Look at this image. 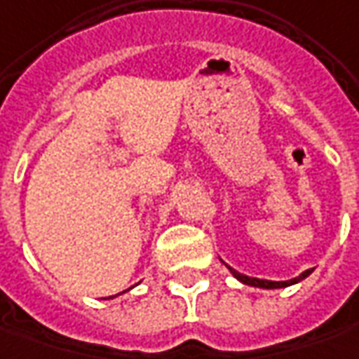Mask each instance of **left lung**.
<instances>
[{
  "label": "left lung",
  "mask_w": 359,
  "mask_h": 359,
  "mask_svg": "<svg viewBox=\"0 0 359 359\" xmlns=\"http://www.w3.org/2000/svg\"><path fill=\"white\" fill-rule=\"evenodd\" d=\"M229 266V264H226ZM230 274L234 276L236 280H241L242 284H246V286H256V288H266V290H272V288H286V286H292V284H298L300 280H304L306 276H310L312 274V270L314 268H310V270H306V272H302L300 276H296V278L292 280H284V282H274V280H260V278H250V276H244V274H241V272H236L234 268H230Z\"/></svg>",
  "instance_id": "left-lung-1"
}]
</instances>
